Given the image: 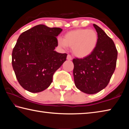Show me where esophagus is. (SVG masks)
<instances>
[{"mask_svg":"<svg viewBox=\"0 0 129 129\" xmlns=\"http://www.w3.org/2000/svg\"><path fill=\"white\" fill-rule=\"evenodd\" d=\"M67 59L68 60H72V56L70 55V54H68L67 57Z\"/></svg>","mask_w":129,"mask_h":129,"instance_id":"1","label":"esophagus"}]
</instances>
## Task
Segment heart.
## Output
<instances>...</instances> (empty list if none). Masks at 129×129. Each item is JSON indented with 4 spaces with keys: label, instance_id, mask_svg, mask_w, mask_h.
I'll return each instance as SVG.
<instances>
[{
    "label": "heart",
    "instance_id": "b5f03b06",
    "mask_svg": "<svg viewBox=\"0 0 129 129\" xmlns=\"http://www.w3.org/2000/svg\"><path fill=\"white\" fill-rule=\"evenodd\" d=\"M98 35L93 29H78L71 30L65 35L64 39H58L60 47H72V52L79 58H84L92 53L97 45Z\"/></svg>",
    "mask_w": 129,
    "mask_h": 129
}]
</instances>
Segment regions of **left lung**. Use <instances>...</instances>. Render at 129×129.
<instances>
[{
	"instance_id": "left-lung-1",
	"label": "left lung",
	"mask_w": 129,
	"mask_h": 129,
	"mask_svg": "<svg viewBox=\"0 0 129 129\" xmlns=\"http://www.w3.org/2000/svg\"><path fill=\"white\" fill-rule=\"evenodd\" d=\"M93 26L98 35L95 49L88 56L73 60L76 88L89 94L99 92L108 85L116 67L118 54L112 39L99 26Z\"/></svg>"
}]
</instances>
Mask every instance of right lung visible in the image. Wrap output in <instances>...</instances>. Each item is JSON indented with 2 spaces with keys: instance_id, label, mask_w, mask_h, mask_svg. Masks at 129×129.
<instances>
[{
  "instance_id": "obj_1",
  "label": "right lung",
  "mask_w": 129,
  "mask_h": 129,
  "mask_svg": "<svg viewBox=\"0 0 129 129\" xmlns=\"http://www.w3.org/2000/svg\"><path fill=\"white\" fill-rule=\"evenodd\" d=\"M62 29L44 24L24 32L12 53V65L17 81L26 90L39 93L52 82L54 73L66 61L67 54L54 51L56 37Z\"/></svg>"
}]
</instances>
